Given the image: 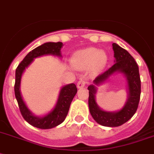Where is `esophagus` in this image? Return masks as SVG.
Listing matches in <instances>:
<instances>
[{
  "label": "esophagus",
  "instance_id": "34e87169",
  "mask_svg": "<svg viewBox=\"0 0 154 154\" xmlns=\"http://www.w3.org/2000/svg\"><path fill=\"white\" fill-rule=\"evenodd\" d=\"M87 84V80L85 79V78H81V79L78 81L77 82V87L81 89V88H83V87Z\"/></svg>",
  "mask_w": 154,
  "mask_h": 154
}]
</instances>
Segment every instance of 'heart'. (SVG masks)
Returning a JSON list of instances; mask_svg holds the SVG:
<instances>
[{
  "label": "heart",
  "instance_id": "1",
  "mask_svg": "<svg viewBox=\"0 0 154 154\" xmlns=\"http://www.w3.org/2000/svg\"><path fill=\"white\" fill-rule=\"evenodd\" d=\"M70 62L77 69H86L92 65L94 71H99L106 65L107 55L97 48H88L76 52L72 56Z\"/></svg>",
  "mask_w": 154,
  "mask_h": 154
}]
</instances>
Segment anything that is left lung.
I'll return each mask as SVG.
<instances>
[{
	"label": "left lung",
	"instance_id": "obj_1",
	"mask_svg": "<svg viewBox=\"0 0 154 154\" xmlns=\"http://www.w3.org/2000/svg\"><path fill=\"white\" fill-rule=\"evenodd\" d=\"M112 49L114 51L115 64L112 67L96 77L94 83L101 84L114 72L120 71L123 72L128 81L129 98L126 104L118 112H105L101 110L95 101L96 88L94 85L88 87L89 89V107L92 117L98 124L108 127H117L122 125L136 112L141 97V79L139 74L138 65L134 58L125 49L113 43Z\"/></svg>",
	"mask_w": 154,
	"mask_h": 154
}]
</instances>
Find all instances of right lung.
<instances>
[{
    "label": "right lung",
    "mask_w": 154,
    "mask_h": 154,
    "mask_svg": "<svg viewBox=\"0 0 154 154\" xmlns=\"http://www.w3.org/2000/svg\"><path fill=\"white\" fill-rule=\"evenodd\" d=\"M63 44L61 42H47L40 46L35 48L25 56L22 61L18 65L16 69L15 85L14 91L15 96L20 109V113L24 119L29 123L31 125L39 129H51L53 127L57 126L65 121L67 116L70 104L77 92V89L75 84H69L65 85L61 89L59 99L57 103L55 109L50 112L49 114L42 117H37L32 114V112L28 109L25 102L23 101L20 92V83L21 75L24 70L30 63L32 62L34 58L45 54H53V55L60 57V49Z\"/></svg>",
    "instance_id": "right-lung-1"
}]
</instances>
